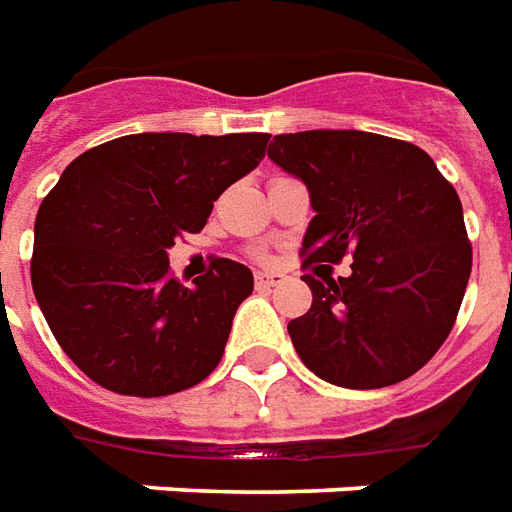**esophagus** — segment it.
Masks as SVG:
<instances>
[{"instance_id": "obj_1", "label": "esophagus", "mask_w": 512, "mask_h": 512, "mask_svg": "<svg viewBox=\"0 0 512 512\" xmlns=\"http://www.w3.org/2000/svg\"><path fill=\"white\" fill-rule=\"evenodd\" d=\"M283 281H286V275H283V272H267V270L256 272V286H281Z\"/></svg>"}]
</instances>
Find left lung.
<instances>
[{"instance_id": "8db88e82", "label": "left lung", "mask_w": 512, "mask_h": 512, "mask_svg": "<svg viewBox=\"0 0 512 512\" xmlns=\"http://www.w3.org/2000/svg\"><path fill=\"white\" fill-rule=\"evenodd\" d=\"M267 155L311 193L305 267L352 256L346 278L305 275L311 308L289 322L300 360L349 390L409 379L453 330L472 272L455 188L428 152L363 130L281 133Z\"/></svg>"}]
</instances>
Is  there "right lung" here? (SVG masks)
Masks as SVG:
<instances>
[{"instance_id":"add662e5","label":"right lung","mask_w":512,"mask_h":512,"mask_svg":"<svg viewBox=\"0 0 512 512\" xmlns=\"http://www.w3.org/2000/svg\"><path fill=\"white\" fill-rule=\"evenodd\" d=\"M270 133H133L78 155L35 220L32 289L62 352L106 390L158 398L215 371L253 272L212 259L179 283L169 248L259 166Z\"/></svg>"}]
</instances>
